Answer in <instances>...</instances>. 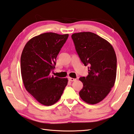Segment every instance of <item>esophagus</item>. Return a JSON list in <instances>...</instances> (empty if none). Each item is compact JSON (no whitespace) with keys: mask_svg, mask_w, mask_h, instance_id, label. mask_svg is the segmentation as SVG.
<instances>
[{"mask_svg":"<svg viewBox=\"0 0 134 134\" xmlns=\"http://www.w3.org/2000/svg\"><path fill=\"white\" fill-rule=\"evenodd\" d=\"M69 80L70 81H74L76 80V79H73V78H71V77H69Z\"/></svg>","mask_w":134,"mask_h":134,"instance_id":"34e87169","label":"esophagus"}]
</instances>
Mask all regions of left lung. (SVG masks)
Here are the masks:
<instances>
[{
  "mask_svg": "<svg viewBox=\"0 0 134 134\" xmlns=\"http://www.w3.org/2000/svg\"><path fill=\"white\" fill-rule=\"evenodd\" d=\"M75 50L88 75L80 77L83 87L79 92L86 103L96 104L105 98L114 86L116 75V57L108 41L91 32H80L71 36Z\"/></svg>",
  "mask_w": 134,
  "mask_h": 134,
  "instance_id": "left-lung-1",
  "label": "left lung"
}]
</instances>
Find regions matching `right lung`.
<instances>
[{
    "instance_id": "add662e5",
    "label": "right lung",
    "mask_w": 134,
    "mask_h": 134,
    "mask_svg": "<svg viewBox=\"0 0 134 134\" xmlns=\"http://www.w3.org/2000/svg\"><path fill=\"white\" fill-rule=\"evenodd\" d=\"M68 34L44 33L28 41L20 59L21 74L25 88L38 103L49 106L59 100L68 82L67 78L51 76L56 58Z\"/></svg>"
}]
</instances>
